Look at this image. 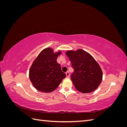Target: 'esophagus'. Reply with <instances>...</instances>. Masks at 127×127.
<instances>
[{
	"instance_id": "34e87169",
	"label": "esophagus",
	"mask_w": 127,
	"mask_h": 127,
	"mask_svg": "<svg viewBox=\"0 0 127 127\" xmlns=\"http://www.w3.org/2000/svg\"><path fill=\"white\" fill-rule=\"evenodd\" d=\"M66 75L67 77H70V73L68 71L66 72Z\"/></svg>"
}]
</instances>
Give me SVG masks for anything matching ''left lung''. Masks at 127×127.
I'll return each instance as SVG.
<instances>
[{"label":"left lung","instance_id":"left-lung-1","mask_svg":"<svg viewBox=\"0 0 127 127\" xmlns=\"http://www.w3.org/2000/svg\"><path fill=\"white\" fill-rule=\"evenodd\" d=\"M66 54L74 69L71 80L76 89L83 93L96 89L102 81V71L94 58L80 49L68 51Z\"/></svg>","mask_w":127,"mask_h":127}]
</instances>
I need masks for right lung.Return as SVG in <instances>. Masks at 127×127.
<instances>
[{
    "instance_id": "1",
    "label": "right lung",
    "mask_w": 127,
    "mask_h": 127,
    "mask_svg": "<svg viewBox=\"0 0 127 127\" xmlns=\"http://www.w3.org/2000/svg\"><path fill=\"white\" fill-rule=\"evenodd\" d=\"M60 52L54 53L51 48L42 51L34 61L29 72L33 85L38 91L49 93L59 86L66 74L61 71L57 59Z\"/></svg>"
}]
</instances>
